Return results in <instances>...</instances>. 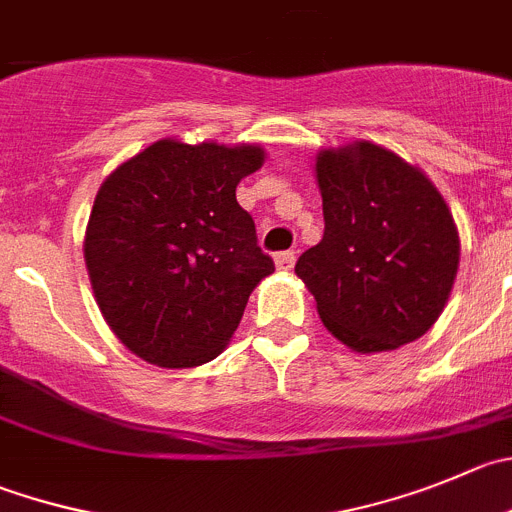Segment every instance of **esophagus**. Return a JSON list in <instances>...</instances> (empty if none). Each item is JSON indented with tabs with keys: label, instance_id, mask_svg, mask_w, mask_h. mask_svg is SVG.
<instances>
[{
	"label": "esophagus",
	"instance_id": "34e87169",
	"mask_svg": "<svg viewBox=\"0 0 512 512\" xmlns=\"http://www.w3.org/2000/svg\"><path fill=\"white\" fill-rule=\"evenodd\" d=\"M276 269L279 271H291L294 269V261H296V253L294 251H281L276 253Z\"/></svg>",
	"mask_w": 512,
	"mask_h": 512
}]
</instances>
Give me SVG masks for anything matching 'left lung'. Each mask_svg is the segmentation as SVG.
Returning <instances> with one entry per match:
<instances>
[{
    "label": "left lung",
    "instance_id": "left-lung-1",
    "mask_svg": "<svg viewBox=\"0 0 512 512\" xmlns=\"http://www.w3.org/2000/svg\"><path fill=\"white\" fill-rule=\"evenodd\" d=\"M324 238L296 261L334 337L362 354L420 339L450 299L460 236L425 173L362 140L316 155Z\"/></svg>",
    "mask_w": 512,
    "mask_h": 512
}]
</instances>
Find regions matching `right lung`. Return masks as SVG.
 <instances>
[{
    "mask_svg": "<svg viewBox=\"0 0 512 512\" xmlns=\"http://www.w3.org/2000/svg\"><path fill=\"white\" fill-rule=\"evenodd\" d=\"M261 145L165 138L107 175L85 231L95 301L115 337L158 367H198L226 349L274 261L238 206Z\"/></svg>",
    "mask_w": 512,
    "mask_h": 512,
    "instance_id": "add662e5",
    "label": "right lung"
}]
</instances>
